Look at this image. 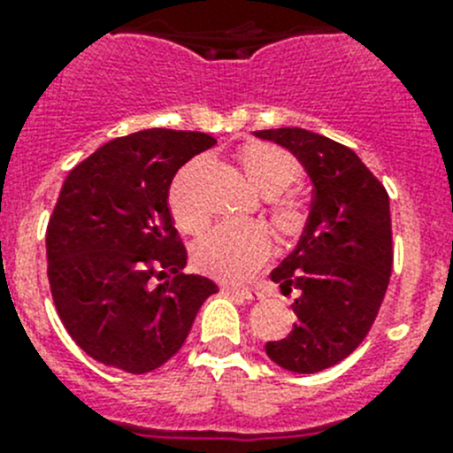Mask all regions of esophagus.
<instances>
[{
    "instance_id": "esophagus-1",
    "label": "esophagus",
    "mask_w": 453,
    "mask_h": 453,
    "mask_svg": "<svg viewBox=\"0 0 453 453\" xmlns=\"http://www.w3.org/2000/svg\"><path fill=\"white\" fill-rule=\"evenodd\" d=\"M222 292H229V295H235V297H242L247 302H258L263 299V292L256 290V288H231V286H224Z\"/></svg>"
}]
</instances>
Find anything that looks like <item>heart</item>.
<instances>
[{"label": "heart", "mask_w": 453, "mask_h": 453, "mask_svg": "<svg viewBox=\"0 0 453 453\" xmlns=\"http://www.w3.org/2000/svg\"><path fill=\"white\" fill-rule=\"evenodd\" d=\"M238 161L247 181L267 203L272 229L283 242H295L308 224V208L299 195L286 192L302 177L297 158L270 142H247L238 150ZM192 165L183 167L167 190V206L174 222L188 234L206 229V215L190 195ZM272 240L263 224H224L195 247L192 263L202 274L224 283H242L265 265Z\"/></svg>", "instance_id": "b5f03b06"}]
</instances>
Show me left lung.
Listing matches in <instances>:
<instances>
[{"mask_svg": "<svg viewBox=\"0 0 453 453\" xmlns=\"http://www.w3.org/2000/svg\"><path fill=\"white\" fill-rule=\"evenodd\" d=\"M256 135L290 150L313 181L306 229L270 274L283 295L297 290L299 322L265 351L283 370L315 374L347 358L379 315L392 272L390 199L365 163L326 135L297 127Z\"/></svg>", "mask_w": 453, "mask_h": 453, "instance_id": "obj_1", "label": "left lung"}]
</instances>
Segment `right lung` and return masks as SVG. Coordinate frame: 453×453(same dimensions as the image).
Masks as SVG:
<instances>
[{
    "label": "right lung",
    "instance_id": "add662e5",
    "mask_svg": "<svg viewBox=\"0 0 453 453\" xmlns=\"http://www.w3.org/2000/svg\"><path fill=\"white\" fill-rule=\"evenodd\" d=\"M218 140L145 129L99 147L67 174L47 224V276L63 326L90 358L129 374L181 349L211 279L183 274L167 190ZM156 278L166 281L156 287Z\"/></svg>",
    "mask_w": 453,
    "mask_h": 453
}]
</instances>
